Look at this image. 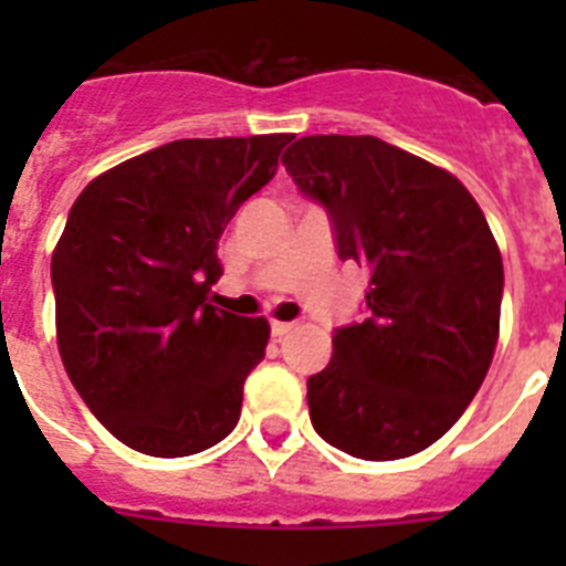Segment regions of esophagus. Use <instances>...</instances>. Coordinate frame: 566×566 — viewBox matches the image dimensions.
Listing matches in <instances>:
<instances>
[{
    "mask_svg": "<svg viewBox=\"0 0 566 566\" xmlns=\"http://www.w3.org/2000/svg\"><path fill=\"white\" fill-rule=\"evenodd\" d=\"M287 332H293V323H282V319H273V323H270V335L273 337H284Z\"/></svg>",
    "mask_w": 566,
    "mask_h": 566,
    "instance_id": "34e87169",
    "label": "esophagus"
}]
</instances>
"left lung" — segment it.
<instances>
[{"label": "left lung", "mask_w": 566, "mask_h": 566, "mask_svg": "<svg viewBox=\"0 0 566 566\" xmlns=\"http://www.w3.org/2000/svg\"><path fill=\"white\" fill-rule=\"evenodd\" d=\"M282 164L326 208L337 255L370 270L367 319L308 378L314 429L364 461L408 458L473 402L500 337L502 255L470 190L370 135L300 137Z\"/></svg>", "instance_id": "8db88e82"}]
</instances>
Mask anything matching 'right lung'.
Masks as SVG:
<instances>
[{
  "label": "right lung",
  "mask_w": 566,
  "mask_h": 566,
  "mask_svg": "<svg viewBox=\"0 0 566 566\" xmlns=\"http://www.w3.org/2000/svg\"><path fill=\"white\" fill-rule=\"evenodd\" d=\"M291 135L193 137L117 164L75 199L52 252L57 353L93 417L155 458L240 420L270 323L211 305L217 240Z\"/></svg>",
  "instance_id": "1"
}]
</instances>
